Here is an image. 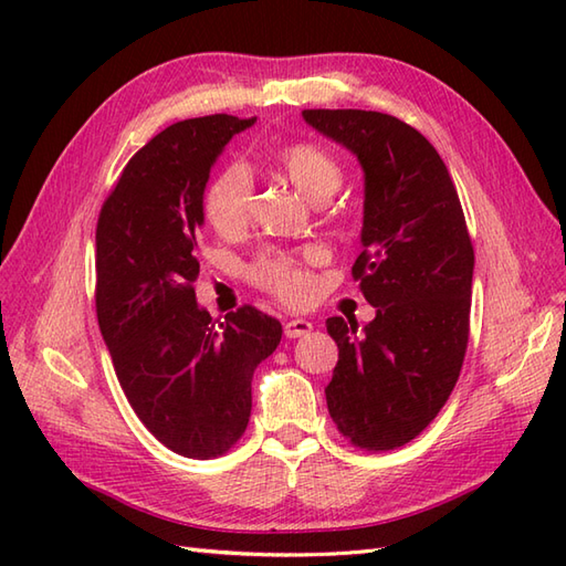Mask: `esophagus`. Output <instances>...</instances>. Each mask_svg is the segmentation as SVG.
I'll return each mask as SVG.
<instances>
[{
	"mask_svg": "<svg viewBox=\"0 0 566 566\" xmlns=\"http://www.w3.org/2000/svg\"><path fill=\"white\" fill-rule=\"evenodd\" d=\"M311 321H306V318H292V321H286L284 323V335L286 338H302V335H306V333H311Z\"/></svg>",
	"mask_w": 566,
	"mask_h": 566,
	"instance_id": "34e87169",
	"label": "esophagus"
}]
</instances>
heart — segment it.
Segmentation results:
<instances>
[{"mask_svg": "<svg viewBox=\"0 0 566 566\" xmlns=\"http://www.w3.org/2000/svg\"><path fill=\"white\" fill-rule=\"evenodd\" d=\"M274 163L290 182L311 201H326L343 182V167L333 153L316 143H290L274 155ZM255 185L245 165L233 163L216 175L203 197L207 221L221 235H238L250 223ZM252 280L284 302H304L311 280L302 262L284 252H268L252 264Z\"/></svg>", "mask_w": 566, "mask_h": 566, "instance_id": "heart-1", "label": "heart"}]
</instances>
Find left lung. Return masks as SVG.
I'll return each instance as SVG.
<instances>
[{
    "instance_id": "1",
    "label": "left lung",
    "mask_w": 566,
    "mask_h": 566,
    "mask_svg": "<svg viewBox=\"0 0 566 566\" xmlns=\"http://www.w3.org/2000/svg\"><path fill=\"white\" fill-rule=\"evenodd\" d=\"M302 116L365 172L363 252L353 276L377 308L363 331L350 318L326 321L338 343L328 413L357 448H401L440 413L462 369L474 274L462 203L438 150L396 116Z\"/></svg>"
}]
</instances>
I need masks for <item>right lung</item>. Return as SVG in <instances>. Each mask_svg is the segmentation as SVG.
<instances>
[{
  "mask_svg": "<svg viewBox=\"0 0 566 566\" xmlns=\"http://www.w3.org/2000/svg\"><path fill=\"white\" fill-rule=\"evenodd\" d=\"M258 118L213 114L167 126L124 167L97 223V318L118 384L165 448L209 460L248 428L252 371L282 323L243 306L211 321L197 304L203 189Z\"/></svg>",
  "mask_w": 566,
  "mask_h": 566,
  "instance_id": "add662e5",
  "label": "right lung"
}]
</instances>
